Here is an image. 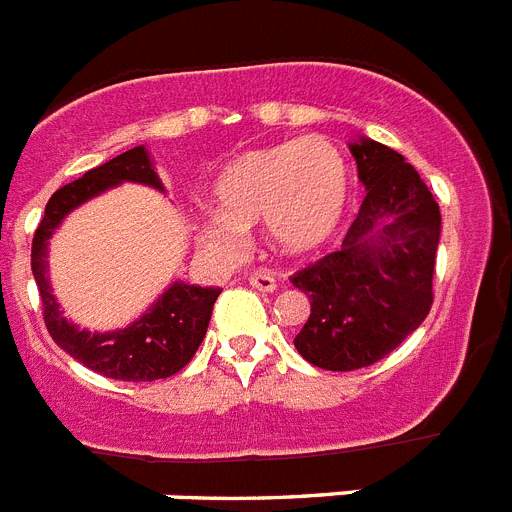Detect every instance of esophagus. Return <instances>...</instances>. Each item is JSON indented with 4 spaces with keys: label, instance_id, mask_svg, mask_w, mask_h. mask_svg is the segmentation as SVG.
<instances>
[{
    "label": "esophagus",
    "instance_id": "1",
    "mask_svg": "<svg viewBox=\"0 0 512 512\" xmlns=\"http://www.w3.org/2000/svg\"><path fill=\"white\" fill-rule=\"evenodd\" d=\"M248 282H251V287L261 289V292H274V289H277V279H274V274H269V271H253L251 277H248Z\"/></svg>",
    "mask_w": 512,
    "mask_h": 512
}]
</instances>
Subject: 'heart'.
Listing matches in <instances>:
<instances>
[{
  "label": "heart",
  "mask_w": 512,
  "mask_h": 512,
  "mask_svg": "<svg viewBox=\"0 0 512 512\" xmlns=\"http://www.w3.org/2000/svg\"><path fill=\"white\" fill-rule=\"evenodd\" d=\"M348 189L346 158L318 135L248 151L217 176L212 194L220 212L202 217L200 238L235 251L248 228L266 223L282 251H310L341 223Z\"/></svg>",
  "instance_id": "1"
}]
</instances>
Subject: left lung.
Segmentation results:
<instances>
[{"label":"left lung","mask_w":512,"mask_h":512,"mask_svg":"<svg viewBox=\"0 0 512 512\" xmlns=\"http://www.w3.org/2000/svg\"><path fill=\"white\" fill-rule=\"evenodd\" d=\"M366 197L341 251L295 271L310 300L295 346L328 372H354L392 354L433 305L441 212L418 171L377 140L351 146Z\"/></svg>","instance_id":"left-lung-1"}]
</instances>
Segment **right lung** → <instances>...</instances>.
Here are the masks:
<instances>
[{"mask_svg": "<svg viewBox=\"0 0 512 512\" xmlns=\"http://www.w3.org/2000/svg\"><path fill=\"white\" fill-rule=\"evenodd\" d=\"M120 182H140L161 189L146 148H130L107 164L89 169L81 179L53 194L35 230L30 266H33V277L40 292L45 328L66 354L102 377L120 379V382H156V379L171 377L192 361L194 351L200 348L207 333L220 289L176 282L130 328L99 336V333H87L66 323L45 279V246L66 212Z\"/></svg>", "mask_w": 512, "mask_h": 512, "instance_id": "obj_1", "label": "right lung"}]
</instances>
